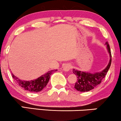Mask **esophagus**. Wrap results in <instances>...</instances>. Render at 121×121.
I'll return each mask as SVG.
<instances>
[{
	"label": "esophagus",
	"instance_id": "obj_1",
	"mask_svg": "<svg viewBox=\"0 0 121 121\" xmlns=\"http://www.w3.org/2000/svg\"><path fill=\"white\" fill-rule=\"evenodd\" d=\"M71 68H72V65H71L70 64L67 63L64 65L63 68V70L64 72H68Z\"/></svg>",
	"mask_w": 121,
	"mask_h": 121
}]
</instances>
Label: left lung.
<instances>
[{
  "label": "left lung",
  "instance_id": "8db88e82",
  "mask_svg": "<svg viewBox=\"0 0 121 121\" xmlns=\"http://www.w3.org/2000/svg\"><path fill=\"white\" fill-rule=\"evenodd\" d=\"M105 44L107 46V51L110 56V60L108 65L104 70L100 72L91 73L87 72H82L75 69H73V72L75 74L77 78V81L74 86V88L77 90L81 92H85L92 90L101 83L102 79L106 75L111 64V53L108 42H106Z\"/></svg>",
  "mask_w": 121,
  "mask_h": 121
}]
</instances>
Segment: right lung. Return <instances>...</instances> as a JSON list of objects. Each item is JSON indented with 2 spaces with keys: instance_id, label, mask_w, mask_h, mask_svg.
I'll use <instances>...</instances> for the list:
<instances>
[{
  "instance_id": "add662e5",
  "label": "right lung",
  "mask_w": 121,
  "mask_h": 121,
  "mask_svg": "<svg viewBox=\"0 0 121 121\" xmlns=\"http://www.w3.org/2000/svg\"><path fill=\"white\" fill-rule=\"evenodd\" d=\"M57 70L53 69V70H49L46 73L43 74L41 77L38 78L30 81L22 80L18 78L17 77L15 76L14 74H11L13 78L16 81V83L20 86L22 87L25 90L31 92H37L42 90L47 85L48 81L50 78V76L53 73L57 72Z\"/></svg>"
}]
</instances>
